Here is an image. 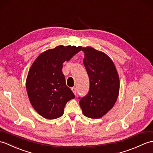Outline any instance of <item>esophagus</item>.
I'll use <instances>...</instances> for the list:
<instances>
[{
  "label": "esophagus",
  "mask_w": 153,
  "mask_h": 153,
  "mask_svg": "<svg viewBox=\"0 0 153 153\" xmlns=\"http://www.w3.org/2000/svg\"><path fill=\"white\" fill-rule=\"evenodd\" d=\"M72 92L74 93V94H75V95H76V93H77L76 88V87H72Z\"/></svg>",
  "instance_id": "1"
}]
</instances>
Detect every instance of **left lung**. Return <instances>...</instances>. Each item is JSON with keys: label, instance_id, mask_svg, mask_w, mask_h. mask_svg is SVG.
Segmentation results:
<instances>
[{"label": "left lung", "instance_id": "1", "mask_svg": "<svg viewBox=\"0 0 153 153\" xmlns=\"http://www.w3.org/2000/svg\"><path fill=\"white\" fill-rule=\"evenodd\" d=\"M83 65L89 77L88 94L79 97L83 114L99 119L111 109L118 98L119 78L111 59L104 53L91 47L83 48Z\"/></svg>", "mask_w": 153, "mask_h": 153}]
</instances>
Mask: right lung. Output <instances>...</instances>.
<instances>
[{"mask_svg":"<svg viewBox=\"0 0 153 153\" xmlns=\"http://www.w3.org/2000/svg\"><path fill=\"white\" fill-rule=\"evenodd\" d=\"M81 50V47L59 45L41 53L31 66L26 82L27 94L34 109L44 118L61 117L67 102L75 98L66 86L62 68L64 62Z\"/></svg>","mask_w":153,"mask_h":153,"instance_id":"right-lung-1","label":"right lung"}]
</instances>
